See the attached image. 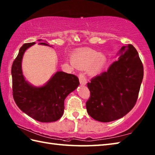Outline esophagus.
Returning a JSON list of instances; mask_svg holds the SVG:
<instances>
[{"label":"esophagus","mask_w":155,"mask_h":155,"mask_svg":"<svg viewBox=\"0 0 155 155\" xmlns=\"http://www.w3.org/2000/svg\"><path fill=\"white\" fill-rule=\"evenodd\" d=\"M78 78H79V81L81 85H85L87 83V78L85 77V76L83 73H80L78 75Z\"/></svg>","instance_id":"obj_1"}]
</instances>
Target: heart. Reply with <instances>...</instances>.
Listing matches in <instances>:
<instances>
[{"mask_svg":"<svg viewBox=\"0 0 155 155\" xmlns=\"http://www.w3.org/2000/svg\"><path fill=\"white\" fill-rule=\"evenodd\" d=\"M74 64L80 68H86L88 66V73L97 74L103 70L107 61L104 54L92 50H86L77 52L72 57Z\"/></svg>","mask_w":155,"mask_h":155,"instance_id":"heart-1","label":"heart"}]
</instances>
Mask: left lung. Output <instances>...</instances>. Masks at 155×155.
I'll use <instances>...</instances> for the list:
<instances>
[{"instance_id":"left-lung-1","label":"left lung","mask_w":155,"mask_h":155,"mask_svg":"<svg viewBox=\"0 0 155 155\" xmlns=\"http://www.w3.org/2000/svg\"><path fill=\"white\" fill-rule=\"evenodd\" d=\"M118 60L108 70L92 78L87 86L91 97L86 103L94 120L108 123L123 117L135 104L143 79V66L132 45L123 46Z\"/></svg>"}]
</instances>
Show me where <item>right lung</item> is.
<instances>
[{"instance_id":"add662e5","label":"right lung","mask_w":155,"mask_h":155,"mask_svg":"<svg viewBox=\"0 0 155 155\" xmlns=\"http://www.w3.org/2000/svg\"><path fill=\"white\" fill-rule=\"evenodd\" d=\"M39 45L50 46L40 39ZM35 42L25 43L19 49L11 69L12 94L16 105L22 112L42 123L57 121L64 113L66 97L79 85L74 74L57 71L41 87H35L26 81L22 70V61L25 51ZM51 47V46H50Z\"/></svg>"}]
</instances>
